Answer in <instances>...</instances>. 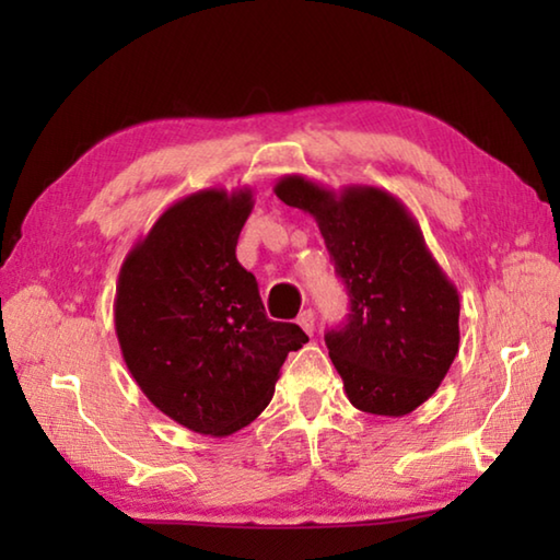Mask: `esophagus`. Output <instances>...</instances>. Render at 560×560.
<instances>
[{"instance_id":"34e87169","label":"esophagus","mask_w":560,"mask_h":560,"mask_svg":"<svg viewBox=\"0 0 560 560\" xmlns=\"http://www.w3.org/2000/svg\"><path fill=\"white\" fill-rule=\"evenodd\" d=\"M296 324L303 328V330H306V334L311 336V334H314V328H316V316H314V311H311V308H306V311H301V314H299V318H296Z\"/></svg>"}]
</instances>
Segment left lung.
Instances as JSON below:
<instances>
[{"label":"left lung","mask_w":560,"mask_h":560,"mask_svg":"<svg viewBox=\"0 0 560 560\" xmlns=\"http://www.w3.org/2000/svg\"><path fill=\"white\" fill-rule=\"evenodd\" d=\"M281 202L314 217L350 314L326 334L328 355L353 407L402 417L434 395L459 350V293L395 195L371 185L340 192L281 177Z\"/></svg>","instance_id":"left-lung-1"}]
</instances>
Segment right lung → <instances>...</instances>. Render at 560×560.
I'll return each mask as SVG.
<instances>
[{
    "label": "right lung",
    "instance_id": "right-lung-1",
    "mask_svg": "<svg viewBox=\"0 0 560 560\" xmlns=\"http://www.w3.org/2000/svg\"><path fill=\"white\" fill-rule=\"evenodd\" d=\"M252 189L187 195L158 217L120 267L116 334L130 375L160 412L210 438L269 405L289 350L308 336L264 314L257 279L236 261Z\"/></svg>",
    "mask_w": 560,
    "mask_h": 560
}]
</instances>
